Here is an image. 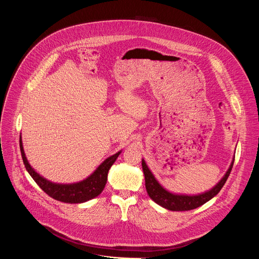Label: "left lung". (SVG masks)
<instances>
[{"label": "left lung", "instance_id": "left-lung-1", "mask_svg": "<svg viewBox=\"0 0 259 259\" xmlns=\"http://www.w3.org/2000/svg\"><path fill=\"white\" fill-rule=\"evenodd\" d=\"M235 158L233 159L230 168L221 178L216 186H214L211 190L198 194V195H183V194H175L167 191L162 184L157 180L153 172L150 170L149 166L146 165L145 161L142 159V170L145 178V189L147 194H149L150 198L157 203L158 205L162 206L165 209L171 210V211H188L196 209L203 204L207 203L209 200L214 198L220 190L223 189L225 183L230 176V173L232 171L233 165H234Z\"/></svg>", "mask_w": 259, "mask_h": 259}]
</instances>
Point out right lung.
<instances>
[{
	"mask_svg": "<svg viewBox=\"0 0 259 259\" xmlns=\"http://www.w3.org/2000/svg\"><path fill=\"white\" fill-rule=\"evenodd\" d=\"M19 144L23 164L29 175L35 181V183L51 198L68 204L84 203L99 196L106 184L108 170L116 162L119 155L122 153V151H120L115 155L105 159L92 174H90L87 178L81 181L73 183H56L46 179L30 166L24 154L21 135L19 139Z\"/></svg>",
	"mask_w": 259,
	"mask_h": 259,
	"instance_id": "obj_1",
	"label": "right lung"
}]
</instances>
